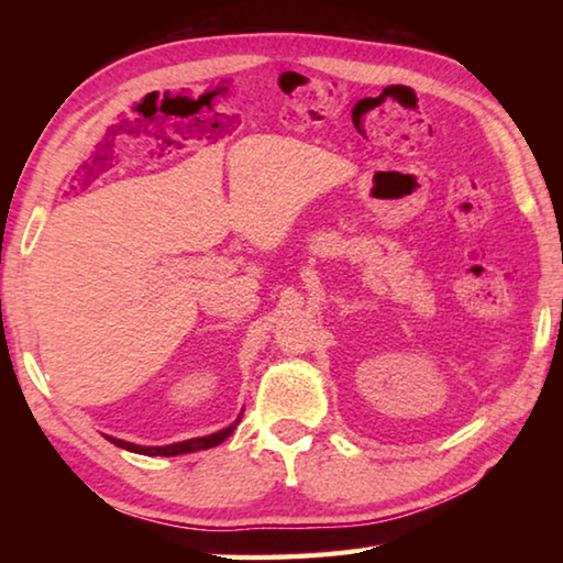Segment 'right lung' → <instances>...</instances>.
Returning <instances> with one entry per match:
<instances>
[{
    "instance_id": "add662e5",
    "label": "right lung",
    "mask_w": 563,
    "mask_h": 563,
    "mask_svg": "<svg viewBox=\"0 0 563 563\" xmlns=\"http://www.w3.org/2000/svg\"><path fill=\"white\" fill-rule=\"evenodd\" d=\"M241 419V417H238ZM235 419V424H238ZM235 424L225 427L221 432H213V434H206V437H196V440H186V442H176V444H166V446H141V444H133V442H123L117 440V437H107L111 444L121 446V450H129V452H136V454H146V456H176V454H188V452H198V450H211V446H218L223 440L233 434Z\"/></svg>"
}]
</instances>
